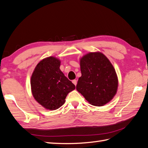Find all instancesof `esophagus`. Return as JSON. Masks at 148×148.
I'll return each mask as SVG.
<instances>
[{
    "instance_id": "obj_1",
    "label": "esophagus",
    "mask_w": 148,
    "mask_h": 148,
    "mask_svg": "<svg viewBox=\"0 0 148 148\" xmlns=\"http://www.w3.org/2000/svg\"><path fill=\"white\" fill-rule=\"evenodd\" d=\"M72 83L75 85V86H77V81L76 79H73L72 81Z\"/></svg>"
}]
</instances>
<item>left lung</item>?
Segmentation results:
<instances>
[{
  "instance_id": "left-lung-1",
  "label": "left lung",
  "mask_w": 148,
  "mask_h": 148,
  "mask_svg": "<svg viewBox=\"0 0 148 148\" xmlns=\"http://www.w3.org/2000/svg\"><path fill=\"white\" fill-rule=\"evenodd\" d=\"M82 76L77 91L91 104L102 106L110 101L118 88V78L113 65L101 52H90L80 59Z\"/></svg>"
}]
</instances>
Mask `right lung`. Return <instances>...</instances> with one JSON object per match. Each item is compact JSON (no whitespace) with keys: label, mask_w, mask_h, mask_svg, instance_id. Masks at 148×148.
Returning a JSON list of instances; mask_svg holds the SVG:
<instances>
[{"label":"right lung","mask_w":148,"mask_h":148,"mask_svg":"<svg viewBox=\"0 0 148 148\" xmlns=\"http://www.w3.org/2000/svg\"><path fill=\"white\" fill-rule=\"evenodd\" d=\"M60 61L54 57L46 58L36 66L31 78L33 96L49 110L59 109L68 94L74 90V84L60 70Z\"/></svg>","instance_id":"1"}]
</instances>
